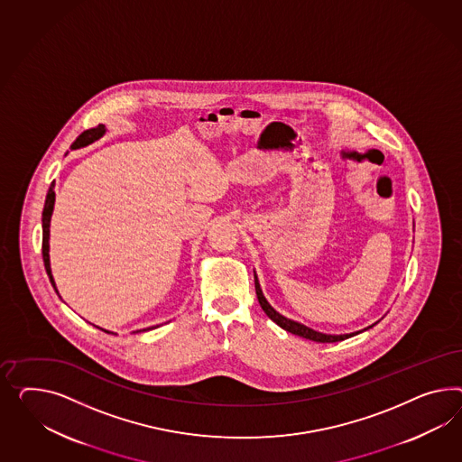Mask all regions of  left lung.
Instances as JSON below:
<instances>
[{
  "label": "left lung",
  "instance_id": "left-lung-1",
  "mask_svg": "<svg viewBox=\"0 0 462 462\" xmlns=\"http://www.w3.org/2000/svg\"><path fill=\"white\" fill-rule=\"evenodd\" d=\"M255 292H257V300H259V304H261L263 312L274 321L275 325L281 326L282 329H286V331L292 333V335H298V337L311 339V341H316V343H337V341H343V339H346V337L358 335V333H349V335H325V333L314 331V329L308 328V326L296 323V321H292V319H287L282 314H279V312L275 311L274 308L265 300L263 291H261V286H259L257 277H255Z\"/></svg>",
  "mask_w": 462,
  "mask_h": 462
}]
</instances>
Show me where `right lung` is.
Segmentation results:
<instances>
[{
    "label": "right lung",
    "mask_w": 462,
    "mask_h": 462,
    "mask_svg": "<svg viewBox=\"0 0 462 462\" xmlns=\"http://www.w3.org/2000/svg\"><path fill=\"white\" fill-rule=\"evenodd\" d=\"M106 133V127L99 125L96 127H90L88 131H84L80 136L77 137L72 144L70 150H77V148H82V146H88L90 143H94L96 139H99L102 134ZM53 181H51V188H49V193H47V199H45V207H43V213H42V228H43V237H42V255H43V263H45V271L51 277V286L55 287V282L51 279V259H49V226H51V217L53 212V203H55V191H53ZM107 333V331H106Z\"/></svg>",
    "instance_id": "add662e5"
}]
</instances>
